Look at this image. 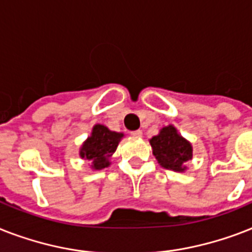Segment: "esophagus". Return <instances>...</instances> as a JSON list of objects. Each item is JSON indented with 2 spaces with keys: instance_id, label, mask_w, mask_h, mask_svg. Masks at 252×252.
Instances as JSON below:
<instances>
[{
  "instance_id": "34e87169",
  "label": "esophagus",
  "mask_w": 252,
  "mask_h": 252,
  "mask_svg": "<svg viewBox=\"0 0 252 252\" xmlns=\"http://www.w3.org/2000/svg\"><path fill=\"white\" fill-rule=\"evenodd\" d=\"M130 134H132L134 138H141V137H142V130H133V132H130Z\"/></svg>"
}]
</instances>
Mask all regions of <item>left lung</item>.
<instances>
[{
  "label": "left lung",
  "instance_id": "1",
  "mask_svg": "<svg viewBox=\"0 0 252 252\" xmlns=\"http://www.w3.org/2000/svg\"><path fill=\"white\" fill-rule=\"evenodd\" d=\"M151 149L155 159L163 168L185 172L186 163L193 158V146L172 124L163 126L157 136L151 137Z\"/></svg>",
  "mask_w": 252,
  "mask_h": 252
}]
</instances>
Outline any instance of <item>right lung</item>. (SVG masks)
Instances as JSON below:
<instances>
[{"label": "right lung", "mask_w": 252, "mask_h": 252, "mask_svg": "<svg viewBox=\"0 0 252 252\" xmlns=\"http://www.w3.org/2000/svg\"><path fill=\"white\" fill-rule=\"evenodd\" d=\"M123 137L124 133L110 130L103 124H95L91 136L80 147V158L91 161V168L94 171L106 168L111 164L110 158L116 151Z\"/></svg>", "instance_id": "right-lung-1"}]
</instances>
